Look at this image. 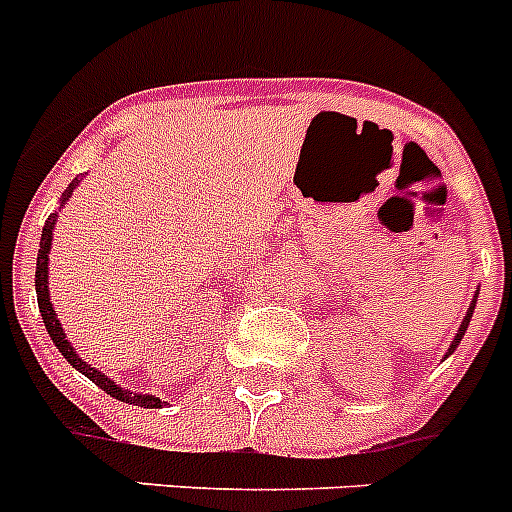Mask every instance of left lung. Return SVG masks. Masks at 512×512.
<instances>
[{
	"instance_id": "obj_1",
	"label": "left lung",
	"mask_w": 512,
	"mask_h": 512,
	"mask_svg": "<svg viewBox=\"0 0 512 512\" xmlns=\"http://www.w3.org/2000/svg\"><path fill=\"white\" fill-rule=\"evenodd\" d=\"M476 295H479V292H476ZM476 295H474V300H471L469 310H466V316H464V321H461V326H458V334H456V339H453L451 349H448V355H451L453 349H456V347H458V344H461V339H464L466 329H469V321H471V316H474V305H476ZM448 355H445V357H448Z\"/></svg>"
}]
</instances>
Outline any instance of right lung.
Segmentation results:
<instances>
[{
	"mask_svg": "<svg viewBox=\"0 0 512 512\" xmlns=\"http://www.w3.org/2000/svg\"><path fill=\"white\" fill-rule=\"evenodd\" d=\"M74 186H77V178H74V181L69 183V189L64 191V194H61V207H64V202H67L69 196H72ZM56 217H59V212L51 214V217H48V220H46V225H43L41 248H38V261H36L38 308H41V316H43V323H46L48 336L54 339L56 349H59L61 355L67 357V362H69V365H72L74 370H80L82 375H87V378H90V381H93L95 386L103 388V391H106V393H111L113 399L126 401V404H134V406H144V409H160V406H163V401L157 399V396H150V393H137V391H129V388L116 386V383H113L106 373H100V370L90 368V365H87V362L82 360V357L77 355V352H74L72 342H69L67 334H64V329H61L59 318H56V310L51 308V295H48V251H51V240H54Z\"/></svg>",
	"mask_w": 512,
	"mask_h": 512,
	"instance_id": "1",
	"label": "right lung"
}]
</instances>
